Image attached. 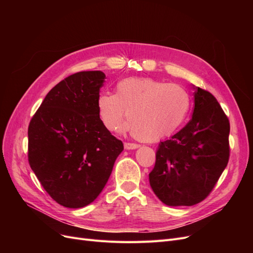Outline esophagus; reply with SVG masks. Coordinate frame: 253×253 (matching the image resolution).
Masks as SVG:
<instances>
[{
	"label": "esophagus",
	"mask_w": 253,
	"mask_h": 253,
	"mask_svg": "<svg viewBox=\"0 0 253 253\" xmlns=\"http://www.w3.org/2000/svg\"><path fill=\"white\" fill-rule=\"evenodd\" d=\"M138 148H139V144L125 142V149L126 150H135V149H138Z\"/></svg>",
	"instance_id": "1"
}]
</instances>
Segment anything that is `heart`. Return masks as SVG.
Here are the masks:
<instances>
[{
	"mask_svg": "<svg viewBox=\"0 0 253 253\" xmlns=\"http://www.w3.org/2000/svg\"><path fill=\"white\" fill-rule=\"evenodd\" d=\"M98 117L110 132L116 129L126 117L122 132L132 133L143 142H155L170 136L186 120L191 100L177 84L152 78H126L115 86V95L98 96Z\"/></svg>",
	"mask_w": 253,
	"mask_h": 253,
	"instance_id": "heart-1",
	"label": "heart"
}]
</instances>
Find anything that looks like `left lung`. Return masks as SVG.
<instances>
[{
	"label": "left lung",
	"instance_id": "1",
	"mask_svg": "<svg viewBox=\"0 0 253 253\" xmlns=\"http://www.w3.org/2000/svg\"><path fill=\"white\" fill-rule=\"evenodd\" d=\"M188 125L159 143L149 174L153 192L170 207L193 206L209 195L229 160L230 124L212 94L197 86Z\"/></svg>",
	"mask_w": 253,
	"mask_h": 253
}]
</instances>
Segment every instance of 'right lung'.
<instances>
[{"instance_id":"obj_1","label":"right lung","mask_w":253,"mask_h":253,"mask_svg":"<svg viewBox=\"0 0 253 253\" xmlns=\"http://www.w3.org/2000/svg\"><path fill=\"white\" fill-rule=\"evenodd\" d=\"M104 79V73L91 71L59 82L28 126L30 168L52 200L66 208L93 203L124 151L98 117L96 101Z\"/></svg>"}]
</instances>
